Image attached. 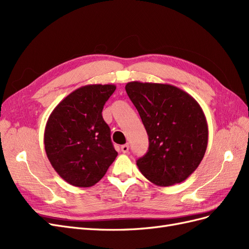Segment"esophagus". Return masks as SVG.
I'll return each mask as SVG.
<instances>
[{"label":"esophagus","mask_w":249,"mask_h":249,"mask_svg":"<svg viewBox=\"0 0 249 249\" xmlns=\"http://www.w3.org/2000/svg\"><path fill=\"white\" fill-rule=\"evenodd\" d=\"M122 152H123L124 154L129 152V144H127V143H125V144L122 145Z\"/></svg>","instance_id":"esophagus-1"}]
</instances>
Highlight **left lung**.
Segmentation results:
<instances>
[{
  "mask_svg": "<svg viewBox=\"0 0 249 249\" xmlns=\"http://www.w3.org/2000/svg\"><path fill=\"white\" fill-rule=\"evenodd\" d=\"M125 91L148 135L147 153L137 160L153 184L172 186L195 171L208 145V124L199 104L169 84L129 82Z\"/></svg>",
  "mask_w": 249,
  "mask_h": 249,
  "instance_id": "left-lung-1",
  "label": "left lung"
}]
</instances>
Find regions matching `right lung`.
Instances as JSON below:
<instances>
[{"instance_id":"1","label":"right lung","mask_w":249,"mask_h":249,"mask_svg":"<svg viewBox=\"0 0 249 249\" xmlns=\"http://www.w3.org/2000/svg\"><path fill=\"white\" fill-rule=\"evenodd\" d=\"M115 89L113 84L80 87L60 102L48 119L43 138L48 159L72 186L95 185L117 157L102 115Z\"/></svg>"}]
</instances>
